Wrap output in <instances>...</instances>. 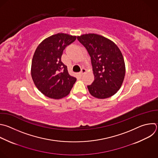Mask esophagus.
<instances>
[{
    "instance_id": "1",
    "label": "esophagus",
    "mask_w": 158,
    "mask_h": 158,
    "mask_svg": "<svg viewBox=\"0 0 158 158\" xmlns=\"http://www.w3.org/2000/svg\"><path fill=\"white\" fill-rule=\"evenodd\" d=\"M85 72H86V69H84V68H82V69H81V72H80V74H81V75H83Z\"/></svg>"
}]
</instances>
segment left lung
Segmentation results:
<instances>
[{
	"label": "left lung",
	"mask_w": 158,
	"mask_h": 158,
	"mask_svg": "<svg viewBox=\"0 0 158 158\" xmlns=\"http://www.w3.org/2000/svg\"><path fill=\"white\" fill-rule=\"evenodd\" d=\"M90 56L94 81L87 85L90 94L98 98H109L120 89L125 75L122 53L110 40L95 33L77 36Z\"/></svg>",
	"instance_id": "left-lung-1"
}]
</instances>
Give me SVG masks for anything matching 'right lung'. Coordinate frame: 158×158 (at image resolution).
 <instances>
[{
	"mask_svg": "<svg viewBox=\"0 0 158 158\" xmlns=\"http://www.w3.org/2000/svg\"><path fill=\"white\" fill-rule=\"evenodd\" d=\"M76 39V36L57 33L44 39L36 48L31 74L35 85L45 96L62 98L69 94L76 82V78L69 74L61 61L63 50Z\"/></svg>",
	"mask_w": 158,
	"mask_h": 158,
	"instance_id": "add662e5",
	"label": "right lung"
}]
</instances>
